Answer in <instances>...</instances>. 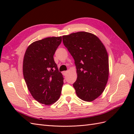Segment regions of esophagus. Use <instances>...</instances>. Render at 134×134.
<instances>
[{
	"label": "esophagus",
	"instance_id": "esophagus-1",
	"mask_svg": "<svg viewBox=\"0 0 134 134\" xmlns=\"http://www.w3.org/2000/svg\"><path fill=\"white\" fill-rule=\"evenodd\" d=\"M62 74H63V75L64 76H65L67 75V71H63L62 72Z\"/></svg>",
	"mask_w": 134,
	"mask_h": 134
}]
</instances>
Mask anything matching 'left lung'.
<instances>
[{
  "mask_svg": "<svg viewBox=\"0 0 134 134\" xmlns=\"http://www.w3.org/2000/svg\"><path fill=\"white\" fill-rule=\"evenodd\" d=\"M63 42L75 60L78 77L73 86L76 95L92 101L104 92L109 76L106 49L93 34L79 32L62 37Z\"/></svg>",
  "mask_w": 134,
  "mask_h": 134,
  "instance_id": "1",
  "label": "left lung"
}]
</instances>
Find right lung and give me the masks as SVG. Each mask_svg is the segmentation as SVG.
I'll use <instances>...</instances> for the list:
<instances>
[{"label":"right lung","instance_id":"1","mask_svg":"<svg viewBox=\"0 0 134 134\" xmlns=\"http://www.w3.org/2000/svg\"><path fill=\"white\" fill-rule=\"evenodd\" d=\"M62 37H48L31 44L25 53L23 74L28 89L40 103L51 105L61 94L63 77L53 55Z\"/></svg>","mask_w":134,"mask_h":134}]
</instances>
